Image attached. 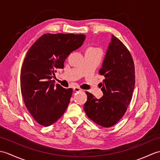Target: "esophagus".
Instances as JSON below:
<instances>
[{"instance_id": "1", "label": "esophagus", "mask_w": 160, "mask_h": 160, "mask_svg": "<svg viewBox=\"0 0 160 160\" xmlns=\"http://www.w3.org/2000/svg\"><path fill=\"white\" fill-rule=\"evenodd\" d=\"M73 91H76V92H79V91H82V89H80V87H76L73 88Z\"/></svg>"}]
</instances>
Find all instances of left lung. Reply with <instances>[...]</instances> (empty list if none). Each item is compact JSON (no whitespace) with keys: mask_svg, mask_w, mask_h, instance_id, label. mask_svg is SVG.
I'll list each match as a JSON object with an SVG mask.
<instances>
[{"mask_svg":"<svg viewBox=\"0 0 160 160\" xmlns=\"http://www.w3.org/2000/svg\"><path fill=\"white\" fill-rule=\"evenodd\" d=\"M99 73L104 77V93L97 99L87 91L84 110L90 120L103 127H111L124 116L131 101L135 76L133 60L123 42L112 35L111 42Z\"/></svg>","mask_w":160,"mask_h":160,"instance_id":"1","label":"left lung"}]
</instances>
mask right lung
Returning a JSON list of instances; mask_svg holds the SVG:
<instances>
[{"mask_svg":"<svg viewBox=\"0 0 160 160\" xmlns=\"http://www.w3.org/2000/svg\"><path fill=\"white\" fill-rule=\"evenodd\" d=\"M85 38L84 34L45 33L27 53L20 72V89L25 107L40 125H52L65 112L73 89L55 85L52 79Z\"/></svg>","mask_w":160,"mask_h":160,"instance_id":"1","label":"right lung"}]
</instances>
